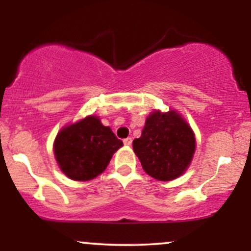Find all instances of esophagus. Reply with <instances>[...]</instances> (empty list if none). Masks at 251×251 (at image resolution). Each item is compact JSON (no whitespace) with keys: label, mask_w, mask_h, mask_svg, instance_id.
I'll return each instance as SVG.
<instances>
[{"label":"esophagus","mask_w":251,"mask_h":251,"mask_svg":"<svg viewBox=\"0 0 251 251\" xmlns=\"http://www.w3.org/2000/svg\"><path fill=\"white\" fill-rule=\"evenodd\" d=\"M124 144H125L126 146H131L132 145V138H126V139H124Z\"/></svg>","instance_id":"1"}]
</instances>
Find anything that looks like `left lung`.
Returning a JSON list of instances; mask_svg holds the SVG:
<instances>
[{"instance_id": "1", "label": "left lung", "mask_w": 251, "mask_h": 251, "mask_svg": "<svg viewBox=\"0 0 251 251\" xmlns=\"http://www.w3.org/2000/svg\"><path fill=\"white\" fill-rule=\"evenodd\" d=\"M196 140L190 126L174 111H154L146 119L142 135L133 140V151L144 171L158 180H172L188 169Z\"/></svg>"}]
</instances>
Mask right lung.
<instances>
[{"instance_id": "1", "label": "right lung", "mask_w": 251, "mask_h": 251, "mask_svg": "<svg viewBox=\"0 0 251 251\" xmlns=\"http://www.w3.org/2000/svg\"><path fill=\"white\" fill-rule=\"evenodd\" d=\"M123 145L97 117H87L60 131L54 153L63 174L71 179L85 181L101 174Z\"/></svg>"}]
</instances>
